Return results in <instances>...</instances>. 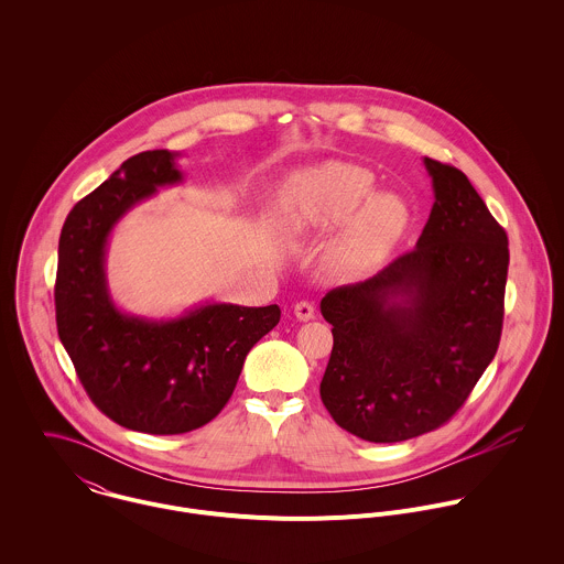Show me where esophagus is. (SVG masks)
<instances>
[{"instance_id":"esophagus-1","label":"esophagus","mask_w":564,"mask_h":564,"mask_svg":"<svg viewBox=\"0 0 564 564\" xmlns=\"http://www.w3.org/2000/svg\"><path fill=\"white\" fill-rule=\"evenodd\" d=\"M293 313H295V317H297L300 322H311V319H315V306H313L311 302H297V304L293 306Z\"/></svg>"}]
</instances>
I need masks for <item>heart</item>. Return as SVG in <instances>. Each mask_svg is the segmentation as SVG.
Returning a JSON list of instances; mask_svg holds the SVG:
<instances>
[{
  "label": "heart",
  "mask_w": 564,
  "mask_h": 564,
  "mask_svg": "<svg viewBox=\"0 0 564 564\" xmlns=\"http://www.w3.org/2000/svg\"><path fill=\"white\" fill-rule=\"evenodd\" d=\"M291 221L304 232H327L346 224L329 245L327 269L336 278L373 271L408 226V204L395 193H376L369 169L325 162L293 180Z\"/></svg>",
  "instance_id": "heart-1"
}]
</instances>
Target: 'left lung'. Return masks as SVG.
<instances>
[{
	"label": "left lung",
	"mask_w": 564,
	"mask_h": 564,
	"mask_svg": "<svg viewBox=\"0 0 564 564\" xmlns=\"http://www.w3.org/2000/svg\"><path fill=\"white\" fill-rule=\"evenodd\" d=\"M423 164L434 206L416 247L322 300L334 336L322 402L369 443H400L449 421L501 336L508 237L460 169Z\"/></svg>",
	"instance_id": "1"
}]
</instances>
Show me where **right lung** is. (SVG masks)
<instances>
[{
    "instance_id": "add662e5",
    "label": "right lung",
    "mask_w": 564,
    "mask_h": 564,
    "mask_svg": "<svg viewBox=\"0 0 564 564\" xmlns=\"http://www.w3.org/2000/svg\"><path fill=\"white\" fill-rule=\"evenodd\" d=\"M180 154L141 152L69 213L58 241L56 325L84 391L108 419L145 434H184L235 393L249 349L280 322L275 304L206 302L173 319L117 308L106 280L112 228L162 186L184 180Z\"/></svg>"
}]
</instances>
